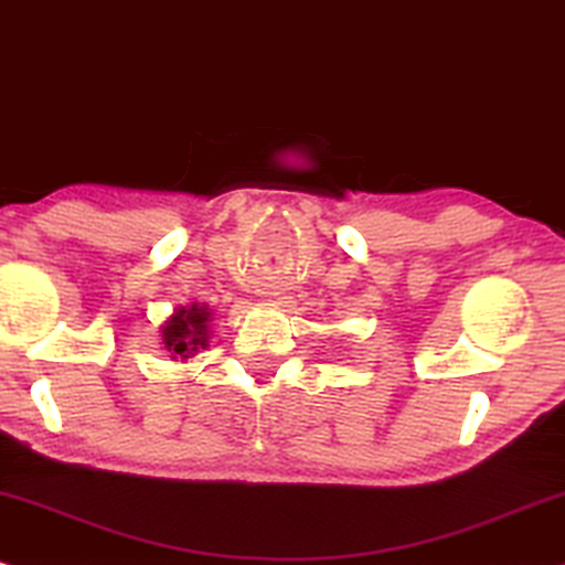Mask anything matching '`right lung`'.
Instances as JSON below:
<instances>
[{
    "label": "right lung",
    "instance_id": "obj_1",
    "mask_svg": "<svg viewBox=\"0 0 565 565\" xmlns=\"http://www.w3.org/2000/svg\"><path fill=\"white\" fill-rule=\"evenodd\" d=\"M210 321L213 310L207 305L192 302L175 308L160 326V344L175 363H186L210 348Z\"/></svg>",
    "mask_w": 565,
    "mask_h": 565
}]
</instances>
